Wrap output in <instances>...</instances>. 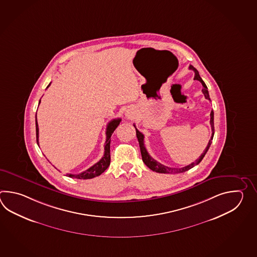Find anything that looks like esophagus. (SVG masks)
<instances>
[{
    "mask_svg": "<svg viewBox=\"0 0 257 257\" xmlns=\"http://www.w3.org/2000/svg\"><path fill=\"white\" fill-rule=\"evenodd\" d=\"M132 115H133V113H132V112H130V111H126V117H131V116H132Z\"/></svg>",
    "mask_w": 257,
    "mask_h": 257,
    "instance_id": "1",
    "label": "esophagus"
}]
</instances>
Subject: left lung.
<instances>
[{"label":"left lung","instance_id":"8db88e82","mask_svg":"<svg viewBox=\"0 0 257 257\" xmlns=\"http://www.w3.org/2000/svg\"><path fill=\"white\" fill-rule=\"evenodd\" d=\"M189 69L195 71V78H194V80H197V81H199V82L202 83L203 87H204L202 89V92L206 99L210 100V98H209V94H208V87H207L206 83H205L202 79H201V77L199 75V73H198L197 69H195L192 65L189 66ZM210 126H211L212 135H211V138H210V140H209V142H208V145H207V147L205 149L204 153L200 155V157L197 159L195 163H192V164H189V165H186V166L183 167V168H171V167H168V166H165L164 164H160L156 160L152 158V156L148 153L147 150H146V148L144 146V135L142 134L141 131H138L136 128V126L134 125L135 128H136L137 138H138L140 148H141V153H142V161H143V163L146 164L150 169L153 170V171L156 172V173H160V174H179V173H184V172H186V171L191 169L194 166H196V165H197V164H199V163L202 161V159L204 158V156L206 155V153L208 152V149H209L211 143H212V140H213L214 136V112L212 110H211V113H210Z\"/></svg>","mask_w":257,"mask_h":257}]
</instances>
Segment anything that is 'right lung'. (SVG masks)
Instances as JSON below:
<instances>
[{
    "instance_id": "right-lung-1",
    "label": "right lung",
    "mask_w": 257,
    "mask_h": 257,
    "mask_svg": "<svg viewBox=\"0 0 257 257\" xmlns=\"http://www.w3.org/2000/svg\"><path fill=\"white\" fill-rule=\"evenodd\" d=\"M49 85H50V83L48 85V87ZM39 103H40V101H39ZM120 121L121 118H115V119L110 121L108 125H107L106 131H105L106 141H105V144H104V153L102 159L96 164H93V166H91L89 169L82 172L81 174H78V175L70 174V175H68L70 177L77 178V179H91V178L96 177L101 174H103L104 171L108 168V166L110 165V142H111L110 138L112 136V134L115 131V128L119 125ZM36 134H37V142H38V145H39V125H38V121H37V115H36Z\"/></svg>"
}]
</instances>
